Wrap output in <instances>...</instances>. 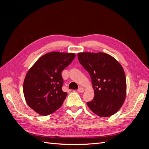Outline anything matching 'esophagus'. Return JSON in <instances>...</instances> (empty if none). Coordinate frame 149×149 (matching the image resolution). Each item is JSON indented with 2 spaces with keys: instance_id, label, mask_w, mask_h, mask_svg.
<instances>
[{
  "instance_id": "1",
  "label": "esophagus",
  "mask_w": 149,
  "mask_h": 149,
  "mask_svg": "<svg viewBox=\"0 0 149 149\" xmlns=\"http://www.w3.org/2000/svg\"><path fill=\"white\" fill-rule=\"evenodd\" d=\"M78 91L79 93H83V92L84 91V88H81V87L79 88L78 89Z\"/></svg>"
}]
</instances>
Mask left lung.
Wrapping results in <instances>:
<instances>
[{
	"instance_id": "obj_1",
	"label": "left lung",
	"mask_w": 149,
	"mask_h": 149,
	"mask_svg": "<svg viewBox=\"0 0 149 149\" xmlns=\"http://www.w3.org/2000/svg\"><path fill=\"white\" fill-rule=\"evenodd\" d=\"M80 64L91 76L94 97L87 102L94 114L109 117L123 106L126 94V78L123 67L104 53H79Z\"/></svg>"
}]
</instances>
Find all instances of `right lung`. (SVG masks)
<instances>
[{"instance_id":"1","label":"right lung","mask_w":149,"mask_h":149,"mask_svg":"<svg viewBox=\"0 0 149 149\" xmlns=\"http://www.w3.org/2000/svg\"><path fill=\"white\" fill-rule=\"evenodd\" d=\"M75 58L74 53L51 52L40 57L26 73L24 94L30 107L47 116L61 106L67 96L62 91L61 71Z\"/></svg>"}]
</instances>
